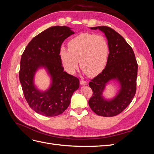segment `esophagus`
I'll return each instance as SVG.
<instances>
[{"instance_id": "1", "label": "esophagus", "mask_w": 154, "mask_h": 154, "mask_svg": "<svg viewBox=\"0 0 154 154\" xmlns=\"http://www.w3.org/2000/svg\"><path fill=\"white\" fill-rule=\"evenodd\" d=\"M80 83V85H86L88 84V82L84 80H81Z\"/></svg>"}]
</instances>
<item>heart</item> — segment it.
<instances>
[{
    "mask_svg": "<svg viewBox=\"0 0 154 154\" xmlns=\"http://www.w3.org/2000/svg\"><path fill=\"white\" fill-rule=\"evenodd\" d=\"M68 47L60 49V57L68 72H75L79 60L83 71L90 76L98 74L105 67L110 48L104 36L81 33L69 41Z\"/></svg>",
    "mask_w": 154,
    "mask_h": 154,
    "instance_id": "b5f03b06",
    "label": "heart"
}]
</instances>
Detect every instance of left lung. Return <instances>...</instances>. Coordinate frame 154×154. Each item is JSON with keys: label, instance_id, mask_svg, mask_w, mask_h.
I'll list each match as a JSON object with an SVG mask.
<instances>
[{"label": "left lung", "instance_id": "1", "mask_svg": "<svg viewBox=\"0 0 154 154\" xmlns=\"http://www.w3.org/2000/svg\"><path fill=\"white\" fill-rule=\"evenodd\" d=\"M91 29L104 32L110 51L105 68L88 83L92 90L88 105L96 114L112 117L122 112L136 94L138 65L131 46L118 32L107 26ZM114 79L119 80L122 88L114 100L106 101L101 97V92L106 83Z\"/></svg>", "mask_w": 154, "mask_h": 154}]
</instances>
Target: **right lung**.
<instances>
[{
    "label": "right lung",
    "instance_id": "1",
    "mask_svg": "<svg viewBox=\"0 0 154 154\" xmlns=\"http://www.w3.org/2000/svg\"><path fill=\"white\" fill-rule=\"evenodd\" d=\"M74 34L67 26H53L35 36L22 53L19 79L26 101L36 112L49 117L62 114L71 103L73 92L80 86L79 79L63 71L60 49L67 37ZM40 66L48 68L53 78L45 93L33 85L34 73Z\"/></svg>",
    "mask_w": 154,
    "mask_h": 154
}]
</instances>
